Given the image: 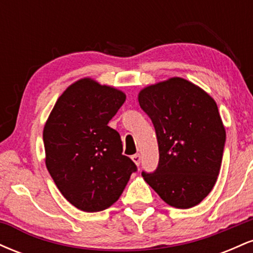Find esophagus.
<instances>
[{"instance_id":"34e87169","label":"esophagus","mask_w":253,"mask_h":253,"mask_svg":"<svg viewBox=\"0 0 253 253\" xmlns=\"http://www.w3.org/2000/svg\"><path fill=\"white\" fill-rule=\"evenodd\" d=\"M132 161L134 162V164L136 165V167H138V165L140 164V161H141V157H140V155H139V153H136V155L132 156Z\"/></svg>"}]
</instances>
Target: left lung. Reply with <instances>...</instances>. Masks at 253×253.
Wrapping results in <instances>:
<instances>
[{
	"label": "left lung",
	"mask_w": 253,
	"mask_h": 253,
	"mask_svg": "<svg viewBox=\"0 0 253 253\" xmlns=\"http://www.w3.org/2000/svg\"><path fill=\"white\" fill-rule=\"evenodd\" d=\"M141 109L155 126L158 168L145 182L175 208L195 207L211 193L221 168L226 130L216 102L181 77L145 86Z\"/></svg>",
	"instance_id": "left-lung-1"
}]
</instances>
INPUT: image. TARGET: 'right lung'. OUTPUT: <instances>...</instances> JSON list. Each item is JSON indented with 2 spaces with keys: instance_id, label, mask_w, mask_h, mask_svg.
Segmentation results:
<instances>
[{
  "instance_id": "right-lung-1",
  "label": "right lung",
  "mask_w": 253,
  "mask_h": 253,
  "mask_svg": "<svg viewBox=\"0 0 253 253\" xmlns=\"http://www.w3.org/2000/svg\"><path fill=\"white\" fill-rule=\"evenodd\" d=\"M125 100L114 86L81 78L64 90L43 126L46 168L62 195L83 211L109 208L136 170L108 126Z\"/></svg>"
}]
</instances>
